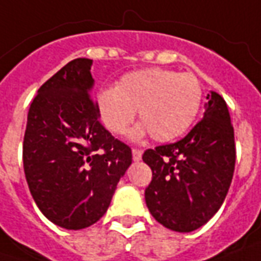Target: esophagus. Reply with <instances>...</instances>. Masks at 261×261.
Returning a JSON list of instances; mask_svg holds the SVG:
<instances>
[{
  "instance_id": "1",
  "label": "esophagus",
  "mask_w": 261,
  "mask_h": 261,
  "mask_svg": "<svg viewBox=\"0 0 261 261\" xmlns=\"http://www.w3.org/2000/svg\"><path fill=\"white\" fill-rule=\"evenodd\" d=\"M133 160L134 161H140L141 160V155H143V151L141 149H137V148H133Z\"/></svg>"
}]
</instances>
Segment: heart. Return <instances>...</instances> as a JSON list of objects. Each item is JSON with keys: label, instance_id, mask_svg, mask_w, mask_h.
<instances>
[{"label": "heart", "instance_id": "1", "mask_svg": "<svg viewBox=\"0 0 261 261\" xmlns=\"http://www.w3.org/2000/svg\"><path fill=\"white\" fill-rule=\"evenodd\" d=\"M202 86L192 73L165 69H143L124 74L117 87L105 89L97 96L101 123L116 136H124L138 110L140 124L134 138L151 134L167 143L184 134L194 123L202 103Z\"/></svg>", "mask_w": 261, "mask_h": 261}]
</instances>
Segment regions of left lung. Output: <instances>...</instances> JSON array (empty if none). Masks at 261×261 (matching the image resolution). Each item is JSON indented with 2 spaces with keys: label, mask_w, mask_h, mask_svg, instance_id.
<instances>
[{
  "label": "left lung",
  "mask_w": 261,
  "mask_h": 261,
  "mask_svg": "<svg viewBox=\"0 0 261 261\" xmlns=\"http://www.w3.org/2000/svg\"><path fill=\"white\" fill-rule=\"evenodd\" d=\"M205 114L176 143L145 149L152 171L145 188L151 215L175 232H192L219 211L234 171V130L223 97L207 94Z\"/></svg>",
  "instance_id": "obj_1"
}]
</instances>
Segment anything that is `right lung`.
<instances>
[{"mask_svg": "<svg viewBox=\"0 0 261 261\" xmlns=\"http://www.w3.org/2000/svg\"><path fill=\"white\" fill-rule=\"evenodd\" d=\"M92 59L69 62L38 90L23 136V171L41 212L55 225L79 230L103 216L131 148L100 123L90 90Z\"/></svg>", "mask_w": 261, "mask_h": 261, "instance_id": "add662e5", "label": "right lung"}]
</instances>
